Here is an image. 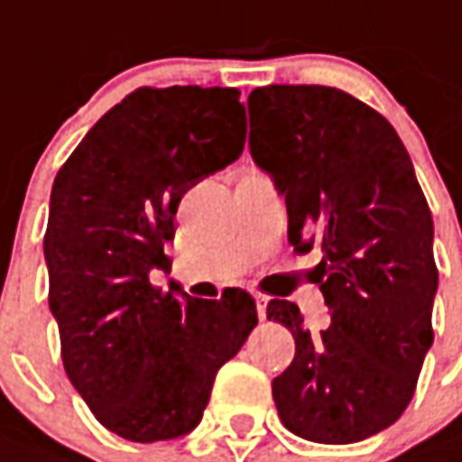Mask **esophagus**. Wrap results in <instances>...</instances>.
I'll use <instances>...</instances> for the list:
<instances>
[{
  "instance_id": "1",
  "label": "esophagus",
  "mask_w": 462,
  "mask_h": 462,
  "mask_svg": "<svg viewBox=\"0 0 462 462\" xmlns=\"http://www.w3.org/2000/svg\"><path fill=\"white\" fill-rule=\"evenodd\" d=\"M256 300V312H259V319H266V305H269V298L263 293H254Z\"/></svg>"
}]
</instances>
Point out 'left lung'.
Returning a JSON list of instances; mask_svg holds the SVG:
<instances>
[{
    "instance_id": "obj_1",
    "label": "left lung",
    "mask_w": 462,
    "mask_h": 462,
    "mask_svg": "<svg viewBox=\"0 0 462 462\" xmlns=\"http://www.w3.org/2000/svg\"><path fill=\"white\" fill-rule=\"evenodd\" d=\"M246 106L252 157L286 196L288 242L322 252L332 317L312 334L295 302L266 305L295 339L271 383L278 417L308 441H364L407 410L434 344L431 210L395 128L346 91L271 84Z\"/></svg>"
}]
</instances>
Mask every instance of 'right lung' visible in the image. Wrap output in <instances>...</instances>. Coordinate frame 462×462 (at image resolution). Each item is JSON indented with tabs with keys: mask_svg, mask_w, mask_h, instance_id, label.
Returning <instances> with one entry per match:
<instances>
[{
	"mask_svg": "<svg viewBox=\"0 0 462 462\" xmlns=\"http://www.w3.org/2000/svg\"><path fill=\"white\" fill-rule=\"evenodd\" d=\"M237 89L140 87L98 118L51 191L43 237L67 378L108 431L137 443L189 434L216 373L254 329L242 288L200 300L171 283L176 208L245 150Z\"/></svg>",
	"mask_w": 462,
	"mask_h": 462,
	"instance_id": "obj_1",
	"label": "right lung"
}]
</instances>
